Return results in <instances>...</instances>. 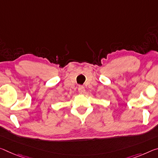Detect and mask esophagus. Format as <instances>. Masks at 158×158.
<instances>
[{
	"instance_id": "1",
	"label": "esophagus",
	"mask_w": 158,
	"mask_h": 158,
	"mask_svg": "<svg viewBox=\"0 0 158 158\" xmlns=\"http://www.w3.org/2000/svg\"><path fill=\"white\" fill-rule=\"evenodd\" d=\"M78 91L80 94H85V88L83 86H79L78 88Z\"/></svg>"
}]
</instances>
